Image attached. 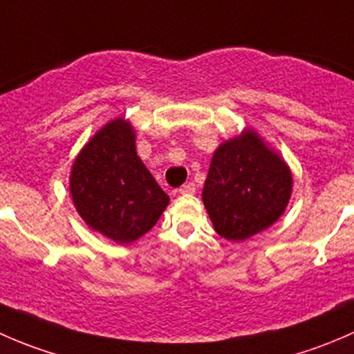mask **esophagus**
<instances>
[{
	"label": "esophagus",
	"mask_w": 354,
	"mask_h": 354,
	"mask_svg": "<svg viewBox=\"0 0 354 354\" xmlns=\"http://www.w3.org/2000/svg\"><path fill=\"white\" fill-rule=\"evenodd\" d=\"M195 190H197V188H195V183H192L190 181V183H185L178 192H180L181 195H192V194H195Z\"/></svg>",
	"instance_id": "1"
}]
</instances>
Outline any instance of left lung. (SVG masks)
<instances>
[{
    "mask_svg": "<svg viewBox=\"0 0 354 354\" xmlns=\"http://www.w3.org/2000/svg\"><path fill=\"white\" fill-rule=\"evenodd\" d=\"M291 187L284 159L255 131L245 130L214 152L202 200L217 234L243 241L283 216Z\"/></svg>",
    "mask_w": 354,
    "mask_h": 354,
    "instance_id": "obj_1",
    "label": "left lung"
}]
</instances>
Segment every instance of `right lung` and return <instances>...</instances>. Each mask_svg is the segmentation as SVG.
Masks as SVG:
<instances>
[{
    "mask_svg": "<svg viewBox=\"0 0 354 354\" xmlns=\"http://www.w3.org/2000/svg\"><path fill=\"white\" fill-rule=\"evenodd\" d=\"M70 194L82 219L121 245L151 231L169 203L137 156L135 131L123 118L104 124L77 156Z\"/></svg>",
    "mask_w": 354,
    "mask_h": 354,
    "instance_id": "add662e5",
    "label": "right lung"
}]
</instances>
